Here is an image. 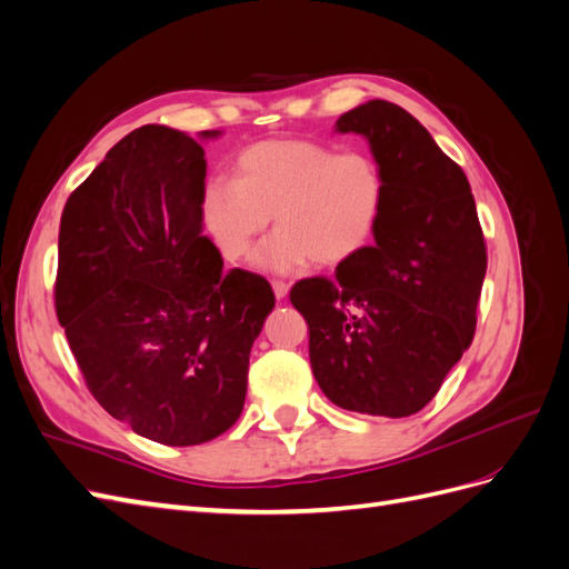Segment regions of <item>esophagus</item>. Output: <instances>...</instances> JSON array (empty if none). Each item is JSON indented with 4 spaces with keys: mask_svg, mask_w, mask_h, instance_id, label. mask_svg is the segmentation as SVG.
<instances>
[{
    "mask_svg": "<svg viewBox=\"0 0 569 569\" xmlns=\"http://www.w3.org/2000/svg\"><path fill=\"white\" fill-rule=\"evenodd\" d=\"M272 291H274V297H278V299H284L289 295V284L282 282V280H272Z\"/></svg>",
    "mask_w": 569,
    "mask_h": 569,
    "instance_id": "obj_1",
    "label": "esophagus"
}]
</instances>
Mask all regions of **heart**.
Instances as JSON below:
<instances>
[{
    "instance_id": "1",
    "label": "heart",
    "mask_w": 569,
    "mask_h": 569,
    "mask_svg": "<svg viewBox=\"0 0 569 569\" xmlns=\"http://www.w3.org/2000/svg\"><path fill=\"white\" fill-rule=\"evenodd\" d=\"M387 180L366 151L308 140H268L244 149L234 180L213 178L203 189L201 218L228 261L244 258L270 226L253 266L289 274L311 261L339 266L363 251L380 226Z\"/></svg>"
}]
</instances>
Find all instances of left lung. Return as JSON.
<instances>
[{
	"label": "left lung",
	"instance_id": "8db88e82",
	"mask_svg": "<svg viewBox=\"0 0 569 569\" xmlns=\"http://www.w3.org/2000/svg\"><path fill=\"white\" fill-rule=\"evenodd\" d=\"M335 130L366 137L387 180L385 213L372 247L335 280L297 282L289 299L327 399L406 418L435 399L475 337L485 237L468 178L406 109L372 99Z\"/></svg>",
	"mask_w": 569,
	"mask_h": 569
}]
</instances>
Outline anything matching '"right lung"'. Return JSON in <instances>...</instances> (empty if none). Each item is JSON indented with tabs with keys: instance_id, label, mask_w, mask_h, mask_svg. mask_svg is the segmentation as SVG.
Wrapping results in <instances>:
<instances>
[{
	"instance_id": "add662e5",
	"label": "right lung",
	"mask_w": 569,
	"mask_h": 569,
	"mask_svg": "<svg viewBox=\"0 0 569 569\" xmlns=\"http://www.w3.org/2000/svg\"><path fill=\"white\" fill-rule=\"evenodd\" d=\"M199 140L142 126L68 197L57 313L94 399L134 435L211 441L237 422L249 353L274 295L261 274L222 270L203 234Z\"/></svg>"
}]
</instances>
